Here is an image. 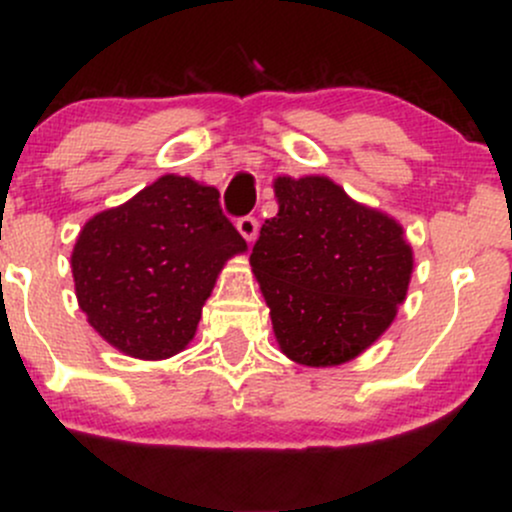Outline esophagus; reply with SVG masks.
Returning <instances> with one entry per match:
<instances>
[{
    "mask_svg": "<svg viewBox=\"0 0 512 512\" xmlns=\"http://www.w3.org/2000/svg\"><path fill=\"white\" fill-rule=\"evenodd\" d=\"M236 228L240 236L248 240V243H252V240L257 238V231H260V223H257L255 216H243V219H238Z\"/></svg>",
    "mask_w": 512,
    "mask_h": 512,
    "instance_id": "obj_1",
    "label": "esophagus"
}]
</instances>
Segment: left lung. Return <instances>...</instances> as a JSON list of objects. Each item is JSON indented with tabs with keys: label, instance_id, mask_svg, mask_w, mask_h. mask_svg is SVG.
<instances>
[{
	"label": "left lung",
	"instance_id": "left-lung-1",
	"mask_svg": "<svg viewBox=\"0 0 512 512\" xmlns=\"http://www.w3.org/2000/svg\"><path fill=\"white\" fill-rule=\"evenodd\" d=\"M279 204L250 255L281 354L342 366L378 342L404 303L414 250L385 211L325 175L274 180Z\"/></svg>",
	"mask_w": 512,
	"mask_h": 512
}]
</instances>
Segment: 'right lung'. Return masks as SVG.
Segmentation results:
<instances>
[{
    "label": "right lung",
    "mask_w": 512,
    "mask_h": 512,
    "mask_svg": "<svg viewBox=\"0 0 512 512\" xmlns=\"http://www.w3.org/2000/svg\"><path fill=\"white\" fill-rule=\"evenodd\" d=\"M245 250L216 187L161 175L84 223L72 250L76 301L117 351L163 361L195 339L223 264Z\"/></svg>",
    "instance_id": "right-lung-1"
}]
</instances>
